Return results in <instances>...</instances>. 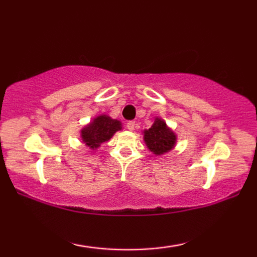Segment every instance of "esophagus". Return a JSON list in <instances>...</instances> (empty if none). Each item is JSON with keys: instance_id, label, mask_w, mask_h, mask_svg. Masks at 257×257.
Returning a JSON list of instances; mask_svg holds the SVG:
<instances>
[{"instance_id": "obj_1", "label": "esophagus", "mask_w": 257, "mask_h": 257, "mask_svg": "<svg viewBox=\"0 0 257 257\" xmlns=\"http://www.w3.org/2000/svg\"><path fill=\"white\" fill-rule=\"evenodd\" d=\"M135 126H136L135 121H128L127 124H126V127H127L128 131H133V130H135Z\"/></svg>"}]
</instances>
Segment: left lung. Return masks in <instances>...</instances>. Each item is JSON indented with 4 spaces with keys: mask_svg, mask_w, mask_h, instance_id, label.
<instances>
[{
    "mask_svg": "<svg viewBox=\"0 0 257 257\" xmlns=\"http://www.w3.org/2000/svg\"><path fill=\"white\" fill-rule=\"evenodd\" d=\"M143 135L147 149L156 156H164L177 145V135L160 117L154 118L152 126L149 130H144Z\"/></svg>",
    "mask_w": 257,
    "mask_h": 257,
    "instance_id": "left-lung-1",
    "label": "left lung"
}]
</instances>
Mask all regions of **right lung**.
Returning a JSON list of instances; mask_svg holds the SVG:
<instances>
[{"mask_svg": "<svg viewBox=\"0 0 257 257\" xmlns=\"http://www.w3.org/2000/svg\"><path fill=\"white\" fill-rule=\"evenodd\" d=\"M121 121L112 119L107 114H99L94 117L89 124L80 130V138L90 150L99 149L105 142H108L115 132L121 131Z\"/></svg>", "mask_w": 257, "mask_h": 257, "instance_id": "1", "label": "right lung"}]
</instances>
